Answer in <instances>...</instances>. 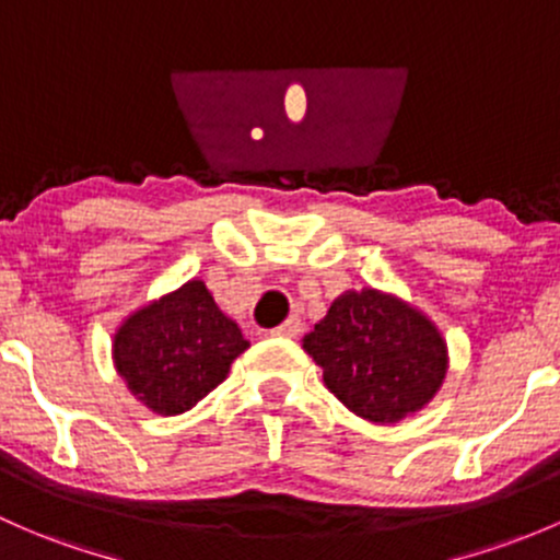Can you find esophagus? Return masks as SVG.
Wrapping results in <instances>:
<instances>
[{
    "label": "esophagus",
    "mask_w": 560,
    "mask_h": 560,
    "mask_svg": "<svg viewBox=\"0 0 560 560\" xmlns=\"http://www.w3.org/2000/svg\"><path fill=\"white\" fill-rule=\"evenodd\" d=\"M302 328H304V323L299 320V317H288L282 326L272 330V336H280V339H296V336L302 334Z\"/></svg>",
    "instance_id": "34e87169"
}]
</instances>
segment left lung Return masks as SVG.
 Instances as JSON below:
<instances>
[{
	"label": "left lung",
	"instance_id": "obj_1",
	"mask_svg": "<svg viewBox=\"0 0 560 560\" xmlns=\"http://www.w3.org/2000/svg\"><path fill=\"white\" fill-rule=\"evenodd\" d=\"M323 382L371 424L413 417L448 374V345L427 312L378 288L345 291L302 339Z\"/></svg>",
	"mask_w": 560,
	"mask_h": 560
}]
</instances>
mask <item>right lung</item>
Masks as SVG:
<instances>
[{"mask_svg": "<svg viewBox=\"0 0 560 560\" xmlns=\"http://www.w3.org/2000/svg\"><path fill=\"white\" fill-rule=\"evenodd\" d=\"M248 347L237 323L195 278L122 317L114 330L112 360L141 406L160 417H178L213 393Z\"/></svg>", "mask_w": 560, "mask_h": 560, "instance_id": "add662e5", "label": "right lung"}]
</instances>
